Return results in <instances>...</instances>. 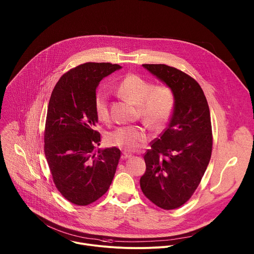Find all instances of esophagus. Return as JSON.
Segmentation results:
<instances>
[{
    "mask_svg": "<svg viewBox=\"0 0 254 254\" xmlns=\"http://www.w3.org/2000/svg\"><path fill=\"white\" fill-rule=\"evenodd\" d=\"M130 157H131V155H130V154H127V153H126V152H123V154H122V159H123V160L128 159V158H130Z\"/></svg>",
    "mask_w": 254,
    "mask_h": 254,
    "instance_id": "esophagus-1",
    "label": "esophagus"
}]
</instances>
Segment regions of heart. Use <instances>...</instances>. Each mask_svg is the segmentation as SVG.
I'll return each instance as SVG.
<instances>
[{
    "instance_id": "heart-1",
    "label": "heart",
    "mask_w": 254,
    "mask_h": 254,
    "mask_svg": "<svg viewBox=\"0 0 254 254\" xmlns=\"http://www.w3.org/2000/svg\"><path fill=\"white\" fill-rule=\"evenodd\" d=\"M117 90L124 98L138 106L140 119L148 127L158 129L170 121L175 107V95L169 86H153L150 81L136 74H127L121 80ZM94 112L101 122L110 118L107 96L102 91L96 92L94 96ZM148 138L146 130L138 127H121L105 136L110 146L126 152L137 151Z\"/></svg>"
}]
</instances>
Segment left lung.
<instances>
[{
	"mask_svg": "<svg viewBox=\"0 0 254 254\" xmlns=\"http://www.w3.org/2000/svg\"><path fill=\"white\" fill-rule=\"evenodd\" d=\"M142 66L173 90L175 107L169 126L143 156L147 169L139 185L155 205L172 210L191 198L210 162V111L201 86L185 72L165 64Z\"/></svg>",
	"mask_w": 254,
	"mask_h": 254,
	"instance_id": "8db88e82",
	"label": "left lung"
}]
</instances>
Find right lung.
I'll return each instance as SVG.
<instances>
[{
	"mask_svg": "<svg viewBox=\"0 0 254 254\" xmlns=\"http://www.w3.org/2000/svg\"><path fill=\"white\" fill-rule=\"evenodd\" d=\"M122 67L87 62L70 69L56 83L49 100L44 131V152L53 182L70 203L86 206L110 188L121 151L95 152L100 133L94 96L100 80Z\"/></svg>",
	"mask_w": 254,
	"mask_h": 254,
	"instance_id": "right-lung-1",
	"label": "right lung"
}]
</instances>
